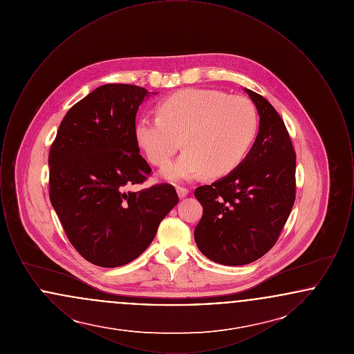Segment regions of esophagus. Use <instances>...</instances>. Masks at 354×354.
<instances>
[{
    "label": "esophagus",
    "mask_w": 354,
    "mask_h": 354,
    "mask_svg": "<svg viewBox=\"0 0 354 354\" xmlns=\"http://www.w3.org/2000/svg\"><path fill=\"white\" fill-rule=\"evenodd\" d=\"M176 192H178V196H179L180 199H183V198H185V196L188 195V189L185 188V187H176Z\"/></svg>",
    "instance_id": "34e87169"
}]
</instances>
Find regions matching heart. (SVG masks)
<instances>
[{
  "instance_id": "heart-1",
  "label": "heart",
  "mask_w": 354,
  "mask_h": 354,
  "mask_svg": "<svg viewBox=\"0 0 354 354\" xmlns=\"http://www.w3.org/2000/svg\"><path fill=\"white\" fill-rule=\"evenodd\" d=\"M158 117H142L134 126L138 147L155 166H166L182 146L185 150L162 171L171 182H187L208 172L230 174L243 162L259 129L252 102L208 88H185L158 106Z\"/></svg>"
}]
</instances>
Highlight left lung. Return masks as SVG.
<instances>
[{"label": "left lung", "instance_id": "8db88e82", "mask_svg": "<svg viewBox=\"0 0 354 354\" xmlns=\"http://www.w3.org/2000/svg\"><path fill=\"white\" fill-rule=\"evenodd\" d=\"M244 91L260 117L252 149L227 176L195 189L203 205L196 245L223 266H245L268 252L296 196V153L286 124L266 98Z\"/></svg>", "mask_w": 354, "mask_h": 354}]
</instances>
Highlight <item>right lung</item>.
Returning a JSON list of instances; mask_svg holds the SVG:
<instances>
[{
    "label": "right lung",
    "instance_id": "add662e5",
    "mask_svg": "<svg viewBox=\"0 0 354 354\" xmlns=\"http://www.w3.org/2000/svg\"><path fill=\"white\" fill-rule=\"evenodd\" d=\"M151 94L103 84L68 110L51 145V205L73 247L98 267L117 268L145 252L179 202L169 185L127 189L151 172L134 136L136 111Z\"/></svg>",
    "mask_w": 354,
    "mask_h": 354
}]
</instances>
